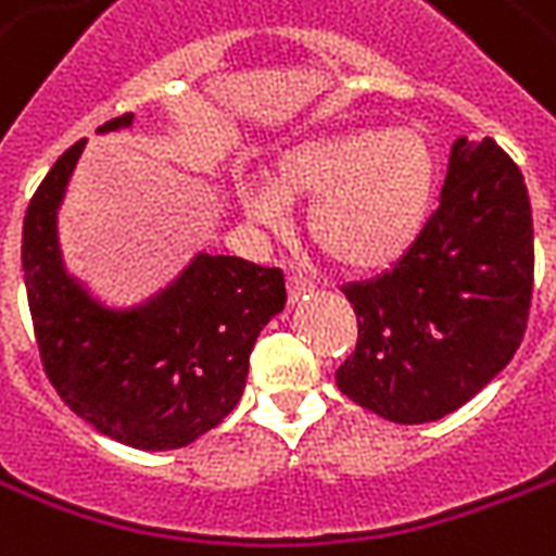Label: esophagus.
I'll return each mask as SVG.
<instances>
[{"label": "esophagus", "instance_id": "1", "mask_svg": "<svg viewBox=\"0 0 556 556\" xmlns=\"http://www.w3.org/2000/svg\"><path fill=\"white\" fill-rule=\"evenodd\" d=\"M315 291V282L306 277H300V274H291L288 277V303H296V300H303L306 294Z\"/></svg>", "mask_w": 556, "mask_h": 556}]
</instances>
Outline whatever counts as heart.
<instances>
[{"instance_id":"1","label":"heart","mask_w":556,"mask_h":556,"mask_svg":"<svg viewBox=\"0 0 556 556\" xmlns=\"http://www.w3.org/2000/svg\"><path fill=\"white\" fill-rule=\"evenodd\" d=\"M434 194V154L414 127L317 134L274 156L270 180H241L253 222L282 227L308 201L306 232L346 270L391 265L414 244Z\"/></svg>"}]
</instances>
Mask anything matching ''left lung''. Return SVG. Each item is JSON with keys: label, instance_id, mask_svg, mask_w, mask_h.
Instances as JSON below:
<instances>
[{"label": "left lung", "instance_id": "obj_1", "mask_svg": "<svg viewBox=\"0 0 556 556\" xmlns=\"http://www.w3.org/2000/svg\"><path fill=\"white\" fill-rule=\"evenodd\" d=\"M533 288V218L519 165L495 139L457 137L440 206L393 270L344 288L358 344L338 391L419 426L472 400L522 344Z\"/></svg>", "mask_w": 556, "mask_h": 556}]
</instances>
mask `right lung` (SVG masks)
<instances>
[{
  "label": "right lung",
  "mask_w": 556,
  "mask_h": 556,
  "mask_svg": "<svg viewBox=\"0 0 556 556\" xmlns=\"http://www.w3.org/2000/svg\"><path fill=\"white\" fill-rule=\"evenodd\" d=\"M134 125L110 118L99 134ZM87 146L52 165L23 222V270L46 376L92 429L125 446L168 452L215 429L244 393L250 350L286 308V279L239 256L194 253L165 288L108 306L63 265L58 210Z\"/></svg>",
  "instance_id": "right-lung-1"
}]
</instances>
